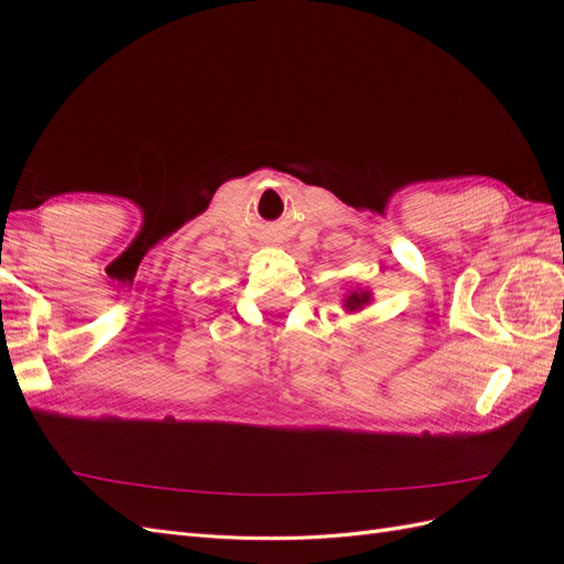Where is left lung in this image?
<instances>
[{
  "instance_id": "obj_1",
  "label": "left lung",
  "mask_w": 564,
  "mask_h": 564,
  "mask_svg": "<svg viewBox=\"0 0 564 564\" xmlns=\"http://www.w3.org/2000/svg\"><path fill=\"white\" fill-rule=\"evenodd\" d=\"M367 301H369V292H360V294L352 292V294L346 299V305H348L350 311H355V308H360V305H365Z\"/></svg>"
}]
</instances>
